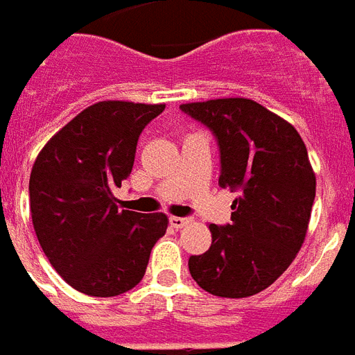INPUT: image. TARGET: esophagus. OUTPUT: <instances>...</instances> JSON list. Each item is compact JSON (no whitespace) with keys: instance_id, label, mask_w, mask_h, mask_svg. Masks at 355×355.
<instances>
[{"instance_id":"1","label":"esophagus","mask_w":355,"mask_h":355,"mask_svg":"<svg viewBox=\"0 0 355 355\" xmlns=\"http://www.w3.org/2000/svg\"><path fill=\"white\" fill-rule=\"evenodd\" d=\"M169 224L171 227H175V230H182V227H186V225L190 224V220H188V218H180V216H171Z\"/></svg>"}]
</instances>
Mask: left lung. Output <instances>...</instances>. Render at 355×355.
Wrapping results in <instances>:
<instances>
[{"mask_svg":"<svg viewBox=\"0 0 355 355\" xmlns=\"http://www.w3.org/2000/svg\"><path fill=\"white\" fill-rule=\"evenodd\" d=\"M180 109L220 144V188L241 190L231 224L209 225L212 244L188 261L191 278L218 297L256 295L295 259L306 237L316 175L293 125L258 101L222 97Z\"/></svg>","mask_w":355,"mask_h":355,"instance_id":"left-lung-1","label":"left lung"}]
</instances>
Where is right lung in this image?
<instances>
[{
    "label": "right lung",
    "instance_id": "add662e5",
    "mask_svg": "<svg viewBox=\"0 0 355 355\" xmlns=\"http://www.w3.org/2000/svg\"><path fill=\"white\" fill-rule=\"evenodd\" d=\"M164 103L99 101L49 139L30 175V211L44 256L65 282L114 297L143 280L164 212L120 211L112 190L130 177L144 125Z\"/></svg>",
    "mask_w": 355,
    "mask_h": 355
}]
</instances>
